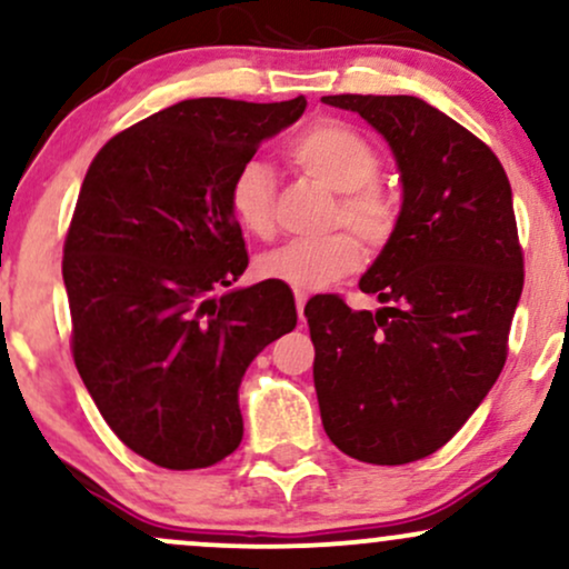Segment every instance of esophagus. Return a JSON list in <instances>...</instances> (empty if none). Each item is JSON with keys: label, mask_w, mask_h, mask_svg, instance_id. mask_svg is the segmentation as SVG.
Wrapping results in <instances>:
<instances>
[{"label": "esophagus", "mask_w": 569, "mask_h": 569, "mask_svg": "<svg viewBox=\"0 0 569 569\" xmlns=\"http://www.w3.org/2000/svg\"><path fill=\"white\" fill-rule=\"evenodd\" d=\"M305 305H307V293L299 291L297 293V316H299V321H305Z\"/></svg>", "instance_id": "esophagus-1"}]
</instances>
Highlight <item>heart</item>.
<instances>
[{
	"mask_svg": "<svg viewBox=\"0 0 569 569\" xmlns=\"http://www.w3.org/2000/svg\"><path fill=\"white\" fill-rule=\"evenodd\" d=\"M299 171L339 192L335 221L348 224L363 243L385 246L398 224V202L377 184L380 154L358 130L342 122H316L289 147ZM276 179L267 162L251 158L238 168L230 184V208L248 232L267 238L272 232ZM361 264V246L348 232L323 238H297L259 257V276L291 286L293 291H318Z\"/></svg>",
	"mask_w": 569,
	"mask_h": 569,
	"instance_id": "b5f03b06",
	"label": "heart"
}]
</instances>
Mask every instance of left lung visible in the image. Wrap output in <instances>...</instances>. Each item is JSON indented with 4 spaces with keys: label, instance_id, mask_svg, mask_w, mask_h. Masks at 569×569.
<instances>
[{
    "label": "left lung",
    "instance_id": "8db88e82",
    "mask_svg": "<svg viewBox=\"0 0 569 569\" xmlns=\"http://www.w3.org/2000/svg\"><path fill=\"white\" fill-rule=\"evenodd\" d=\"M388 141L401 176L396 232L358 286L305 307L323 430L345 455L403 466L479 409L506 363L521 286L508 176L492 149L415 96H323Z\"/></svg>",
    "mask_w": 569,
    "mask_h": 569
}]
</instances>
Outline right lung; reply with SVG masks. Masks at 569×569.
I'll return each instance as SVG.
<instances>
[{"label": "right lung", "instance_id": "1", "mask_svg": "<svg viewBox=\"0 0 569 569\" xmlns=\"http://www.w3.org/2000/svg\"><path fill=\"white\" fill-rule=\"evenodd\" d=\"M305 107L189 98L90 162L63 246L71 350L109 428L154 466L232 455L246 369L297 326L289 286L230 289L248 267L230 184Z\"/></svg>", "mask_w": 569, "mask_h": 569}]
</instances>
